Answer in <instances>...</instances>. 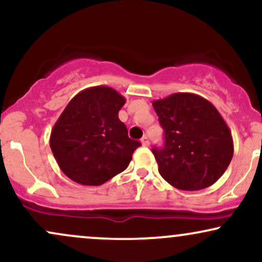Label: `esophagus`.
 Segmentation results:
<instances>
[{
  "mask_svg": "<svg viewBox=\"0 0 262 262\" xmlns=\"http://www.w3.org/2000/svg\"><path fill=\"white\" fill-rule=\"evenodd\" d=\"M141 144H143L144 146H149L150 145V140L148 137H144L143 139H141Z\"/></svg>",
  "mask_w": 262,
  "mask_h": 262,
  "instance_id": "obj_1",
  "label": "esophagus"
}]
</instances>
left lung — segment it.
<instances>
[{"label": "left lung", "instance_id": "8db88e82", "mask_svg": "<svg viewBox=\"0 0 262 262\" xmlns=\"http://www.w3.org/2000/svg\"><path fill=\"white\" fill-rule=\"evenodd\" d=\"M164 129V148H152L165 181L183 191L217 182L233 158V138L217 108L194 93H172L152 102Z\"/></svg>", "mask_w": 262, "mask_h": 262}]
</instances>
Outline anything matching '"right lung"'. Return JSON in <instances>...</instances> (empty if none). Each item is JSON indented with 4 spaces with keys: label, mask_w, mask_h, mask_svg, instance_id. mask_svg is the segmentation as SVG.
I'll list each match as a JSON object with an SVG mask.
<instances>
[{
    "label": "right lung",
    "mask_w": 262,
    "mask_h": 262,
    "mask_svg": "<svg viewBox=\"0 0 262 262\" xmlns=\"http://www.w3.org/2000/svg\"><path fill=\"white\" fill-rule=\"evenodd\" d=\"M125 98L108 86L83 90L68 103L50 134V148L69 179L100 186L128 167L139 141L128 137L118 112Z\"/></svg>",
    "instance_id": "1"
}]
</instances>
